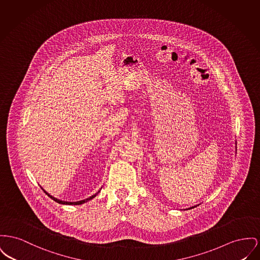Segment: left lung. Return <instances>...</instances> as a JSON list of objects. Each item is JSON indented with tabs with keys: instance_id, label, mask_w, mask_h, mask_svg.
I'll list each match as a JSON object with an SVG mask.
<instances>
[{
	"instance_id": "1",
	"label": "left lung",
	"mask_w": 260,
	"mask_h": 260,
	"mask_svg": "<svg viewBox=\"0 0 260 260\" xmlns=\"http://www.w3.org/2000/svg\"><path fill=\"white\" fill-rule=\"evenodd\" d=\"M198 205H196V206H191V207H189V208H187V209H191V208H194V207H197Z\"/></svg>"
}]
</instances>
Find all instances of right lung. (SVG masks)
<instances>
[{
    "label": "right lung",
    "instance_id": "obj_1",
    "mask_svg": "<svg viewBox=\"0 0 260 260\" xmlns=\"http://www.w3.org/2000/svg\"><path fill=\"white\" fill-rule=\"evenodd\" d=\"M41 188H42V187H41ZM42 189H43V188H42ZM43 191L46 193L47 196H48L50 199H53L54 201H56V202H58V203H60V204H64V205H80V204H83V203H85V202H87V201H89V200H91V199H94V198L97 196V193H98V192H100V190H98V192H97V193L93 194L92 197L88 198V199H83V200H80V201L71 202V201H63V200H61V199H56V198L52 197L51 194H49V193L47 192L46 190H44V189H43Z\"/></svg>",
    "mask_w": 260,
    "mask_h": 260
}]
</instances>
